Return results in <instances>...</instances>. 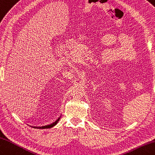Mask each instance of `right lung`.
<instances>
[{"mask_svg": "<svg viewBox=\"0 0 155 155\" xmlns=\"http://www.w3.org/2000/svg\"><path fill=\"white\" fill-rule=\"evenodd\" d=\"M60 117H59L58 118L56 121H54V123H51L50 125H46V126H43V127H35V128H38V129H43V128H51V127H54V126H55L56 125L57 123H58V122L59 121V120H60Z\"/></svg>", "mask_w": 155, "mask_h": 155, "instance_id": "add662e5", "label": "right lung"}]
</instances>
